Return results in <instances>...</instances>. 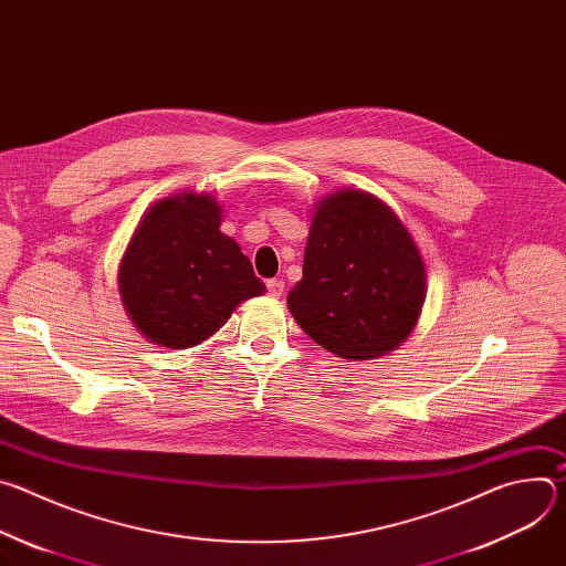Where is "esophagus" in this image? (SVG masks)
I'll return each instance as SVG.
<instances>
[{"mask_svg":"<svg viewBox=\"0 0 566 566\" xmlns=\"http://www.w3.org/2000/svg\"><path fill=\"white\" fill-rule=\"evenodd\" d=\"M266 289H269V295L280 297L282 291H284V282H282V280H269V282H266Z\"/></svg>","mask_w":566,"mask_h":566,"instance_id":"1","label":"esophagus"}]
</instances>
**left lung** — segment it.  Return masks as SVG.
I'll return each instance as SVG.
<instances>
[{
    "mask_svg": "<svg viewBox=\"0 0 566 566\" xmlns=\"http://www.w3.org/2000/svg\"><path fill=\"white\" fill-rule=\"evenodd\" d=\"M423 302L426 264L391 208L363 190L317 201L286 297L313 343L347 360L380 358L412 334Z\"/></svg>",
    "mask_w": 566,
    "mask_h": 566,
    "instance_id": "obj_1",
    "label": "left lung"
}]
</instances>
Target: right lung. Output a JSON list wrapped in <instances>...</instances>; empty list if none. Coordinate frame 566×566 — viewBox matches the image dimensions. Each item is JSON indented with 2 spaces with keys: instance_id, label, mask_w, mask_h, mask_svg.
<instances>
[{
  "instance_id": "add662e5",
  "label": "right lung",
  "mask_w": 566,
  "mask_h": 566,
  "mask_svg": "<svg viewBox=\"0 0 566 566\" xmlns=\"http://www.w3.org/2000/svg\"><path fill=\"white\" fill-rule=\"evenodd\" d=\"M219 226L221 206L203 192L160 199L136 226L118 266V293L149 343L195 347L241 302L264 293L251 260Z\"/></svg>"
}]
</instances>
